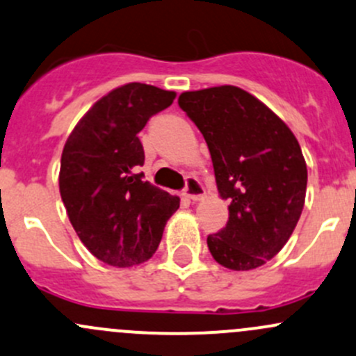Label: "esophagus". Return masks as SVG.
Listing matches in <instances>:
<instances>
[{
    "label": "esophagus",
    "mask_w": 356,
    "mask_h": 356,
    "mask_svg": "<svg viewBox=\"0 0 356 356\" xmlns=\"http://www.w3.org/2000/svg\"><path fill=\"white\" fill-rule=\"evenodd\" d=\"M186 197H189L191 201H200L203 200L204 196V188L196 177H188V182H186Z\"/></svg>",
    "instance_id": "obj_1"
}]
</instances>
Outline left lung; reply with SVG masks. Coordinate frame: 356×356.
Segmentation results:
<instances>
[{"mask_svg": "<svg viewBox=\"0 0 356 356\" xmlns=\"http://www.w3.org/2000/svg\"><path fill=\"white\" fill-rule=\"evenodd\" d=\"M179 106L207 141L228 222L208 235L213 259L250 271L273 259L297 227L305 203L307 165L285 122L234 85L179 95Z\"/></svg>", "mask_w": 356, "mask_h": 356, "instance_id": "obj_1", "label": "left lung"}]
</instances>
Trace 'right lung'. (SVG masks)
<instances>
[{
	"label": "right lung",
	"instance_id": "right-lung-1",
	"mask_svg": "<svg viewBox=\"0 0 356 356\" xmlns=\"http://www.w3.org/2000/svg\"><path fill=\"white\" fill-rule=\"evenodd\" d=\"M175 92L126 83L97 100L66 140L59 193L80 241L102 263H145L162 241L179 200L143 181L145 152L138 133Z\"/></svg>",
	"mask_w": 356,
	"mask_h": 356
}]
</instances>
